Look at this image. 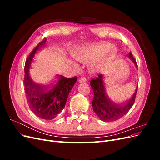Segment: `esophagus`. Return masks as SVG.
<instances>
[{"instance_id":"1","label":"esophagus","mask_w":160,"mask_h":160,"mask_svg":"<svg viewBox=\"0 0 160 160\" xmlns=\"http://www.w3.org/2000/svg\"><path fill=\"white\" fill-rule=\"evenodd\" d=\"M87 81V79L85 77H81V78L79 79V82L80 83H85V82Z\"/></svg>"}]
</instances>
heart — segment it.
<instances>
[{"label": "heart", "mask_w": 160, "mask_h": 160, "mask_svg": "<svg viewBox=\"0 0 160 160\" xmlns=\"http://www.w3.org/2000/svg\"><path fill=\"white\" fill-rule=\"evenodd\" d=\"M110 45L108 43L101 42L87 47L81 49L74 55L75 59L83 61L91 62L103 57L101 63H105L108 60L111 59L115 52L113 49H109Z\"/></svg>", "instance_id": "obj_1"}]
</instances>
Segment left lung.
Listing matches in <instances>:
<instances>
[{"label": "left lung", "instance_id": "8db88e82", "mask_svg": "<svg viewBox=\"0 0 160 160\" xmlns=\"http://www.w3.org/2000/svg\"><path fill=\"white\" fill-rule=\"evenodd\" d=\"M138 69V65L132 52L128 55ZM103 75L99 74L95 79H91L90 84L93 90L94 98L92 101L93 111L97 116L103 122H114L122 118L133 106L136 96L138 86L131 99L122 105L116 104L111 100L105 89Z\"/></svg>", "mask_w": 160, "mask_h": 160}]
</instances>
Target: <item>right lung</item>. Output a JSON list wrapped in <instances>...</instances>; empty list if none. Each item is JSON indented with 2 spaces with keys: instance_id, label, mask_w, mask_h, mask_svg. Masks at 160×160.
Returning a JSON list of instances; mask_svg holds the SVG:
<instances>
[{
  "instance_id": "obj_1",
  "label": "right lung",
  "mask_w": 160,
  "mask_h": 160,
  "mask_svg": "<svg viewBox=\"0 0 160 160\" xmlns=\"http://www.w3.org/2000/svg\"><path fill=\"white\" fill-rule=\"evenodd\" d=\"M47 38L40 42L26 59L25 65V91L28 105L33 113L42 119H55L64 109L69 92L77 80V77L67 78L58 75L49 84H41L34 81L29 69L36 52L45 45Z\"/></svg>"
}]
</instances>
